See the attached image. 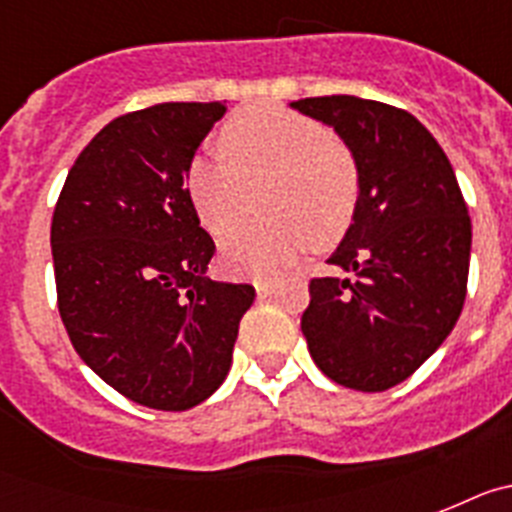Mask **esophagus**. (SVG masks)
I'll return each mask as SVG.
<instances>
[{
    "label": "esophagus",
    "instance_id": "1",
    "mask_svg": "<svg viewBox=\"0 0 512 512\" xmlns=\"http://www.w3.org/2000/svg\"><path fill=\"white\" fill-rule=\"evenodd\" d=\"M275 281H257L255 283V291H257V296H260V299H268V296H273L275 293Z\"/></svg>",
    "mask_w": 512,
    "mask_h": 512
}]
</instances>
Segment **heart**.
Returning <instances> with one entry per match:
<instances>
[{"instance_id": "heart-1", "label": "heart", "mask_w": 512, "mask_h": 512, "mask_svg": "<svg viewBox=\"0 0 512 512\" xmlns=\"http://www.w3.org/2000/svg\"><path fill=\"white\" fill-rule=\"evenodd\" d=\"M221 149L226 159L198 154L185 177L206 231L216 237L230 231L246 212L249 188L265 179L263 212L276 216L221 242L231 273L273 278L311 244L332 247L345 237L361 193L358 164L317 121L278 105L239 110L221 128Z\"/></svg>"}]
</instances>
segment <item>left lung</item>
Listing matches in <instances>:
<instances>
[{
    "label": "left lung",
    "instance_id": "8db88e82",
    "mask_svg": "<svg viewBox=\"0 0 512 512\" xmlns=\"http://www.w3.org/2000/svg\"><path fill=\"white\" fill-rule=\"evenodd\" d=\"M293 110L330 126L353 154L361 193L327 257L345 278H314L301 332L319 371L355 391H386L451 335L466 299L471 219L446 151L407 110L353 95Z\"/></svg>",
    "mask_w": 512,
    "mask_h": 512
}]
</instances>
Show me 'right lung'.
I'll return each mask as SVG.
<instances>
[{
  "instance_id": "right-lung-1",
  "label": "right lung",
  "mask_w": 512,
  "mask_h": 512,
  "mask_svg": "<svg viewBox=\"0 0 512 512\" xmlns=\"http://www.w3.org/2000/svg\"><path fill=\"white\" fill-rule=\"evenodd\" d=\"M226 102H162L110 121L69 170L51 224L59 311L105 384L182 412L224 384L247 283L206 275L213 239L188 198V167Z\"/></svg>"
}]
</instances>
